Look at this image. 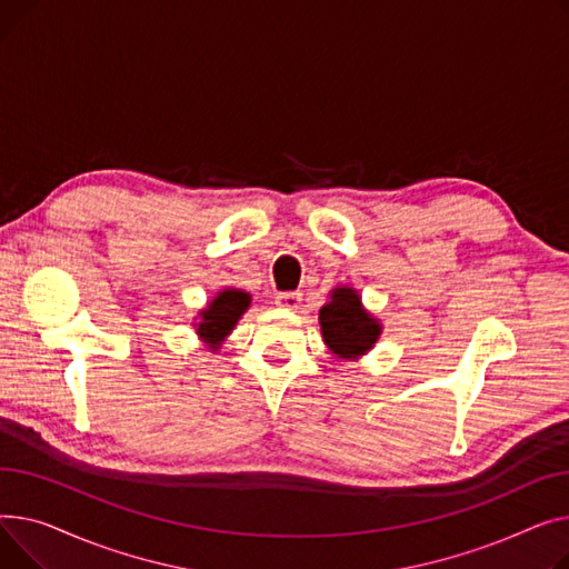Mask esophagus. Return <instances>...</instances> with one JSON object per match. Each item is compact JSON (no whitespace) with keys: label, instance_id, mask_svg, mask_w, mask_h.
I'll return each instance as SVG.
<instances>
[{"label":"esophagus","instance_id":"esophagus-1","mask_svg":"<svg viewBox=\"0 0 569 569\" xmlns=\"http://www.w3.org/2000/svg\"><path fill=\"white\" fill-rule=\"evenodd\" d=\"M300 300H303V293L298 291H282L276 296V303L284 310H296L300 306Z\"/></svg>","mask_w":569,"mask_h":569}]
</instances>
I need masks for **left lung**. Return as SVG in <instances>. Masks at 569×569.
Segmentation results:
<instances>
[{
  "label": "left lung",
  "mask_w": 569,
  "mask_h": 569,
  "mask_svg": "<svg viewBox=\"0 0 569 569\" xmlns=\"http://www.w3.org/2000/svg\"><path fill=\"white\" fill-rule=\"evenodd\" d=\"M319 323L328 349L347 360L372 349L381 336L379 321L362 310L358 293L349 287L332 291L330 300L319 312Z\"/></svg>",
  "instance_id": "1"
}]
</instances>
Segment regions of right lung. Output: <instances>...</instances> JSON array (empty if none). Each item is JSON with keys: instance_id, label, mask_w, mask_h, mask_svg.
<instances>
[{"instance_id": "right-lung-1", "label": "right lung", "mask_w": 569, "mask_h": 569, "mask_svg": "<svg viewBox=\"0 0 569 569\" xmlns=\"http://www.w3.org/2000/svg\"><path fill=\"white\" fill-rule=\"evenodd\" d=\"M248 308H250V293L241 289L220 291L211 300V306L202 312V323L197 328L199 338L209 342L211 349H218V345L229 336V330L237 326V321Z\"/></svg>"}]
</instances>
